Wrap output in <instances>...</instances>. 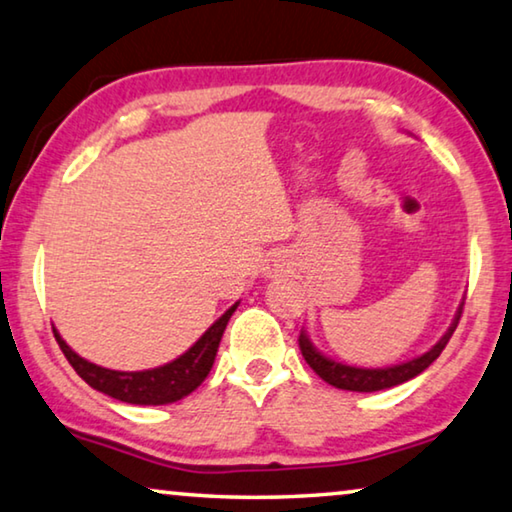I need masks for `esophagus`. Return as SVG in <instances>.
<instances>
[{
    "mask_svg": "<svg viewBox=\"0 0 512 512\" xmlns=\"http://www.w3.org/2000/svg\"><path fill=\"white\" fill-rule=\"evenodd\" d=\"M282 273H289V262H287L285 257L273 255L269 259V264H266V276L276 278V276H282Z\"/></svg>",
    "mask_w": 512,
    "mask_h": 512,
    "instance_id": "1",
    "label": "esophagus"
}]
</instances>
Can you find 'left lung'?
<instances>
[{
	"mask_svg": "<svg viewBox=\"0 0 512 512\" xmlns=\"http://www.w3.org/2000/svg\"><path fill=\"white\" fill-rule=\"evenodd\" d=\"M462 305L457 308V315L453 319V324L448 326V331L444 333V338H441L430 352L411 358L407 363L391 365V368H354V365L333 361V358L317 352V347L312 345L305 331H301L299 335V347L305 363H308L310 368L326 381V384L342 388V391H356V393L384 391V388H393L398 384H404V381L418 377L423 370H427L434 361H437L439 354L444 352V347L448 345V340H451L453 331L457 329V322H460L462 317Z\"/></svg>",
	"mask_w": 512,
	"mask_h": 512,
	"instance_id": "8db88e82",
	"label": "left lung"
}]
</instances>
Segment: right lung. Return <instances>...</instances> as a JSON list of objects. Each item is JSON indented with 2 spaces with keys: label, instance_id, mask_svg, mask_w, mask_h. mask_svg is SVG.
Masks as SVG:
<instances>
[{
  "label": "right lung",
  "instance_id": "obj_1",
  "mask_svg": "<svg viewBox=\"0 0 512 512\" xmlns=\"http://www.w3.org/2000/svg\"><path fill=\"white\" fill-rule=\"evenodd\" d=\"M236 305L239 303H234L223 317H218L186 354L174 358L172 363L160 365V368L140 372L108 370L96 363H89L87 358L78 356L66 345L57 329H52V333H55L61 352L68 358V363L73 365V370L78 372L91 388H96V391L110 395V398L119 402L154 404L156 407V404H170L186 398V395L193 393L195 388L207 379L213 368V361H216L220 338H223L225 326L230 322Z\"/></svg>",
  "mask_w": 512,
  "mask_h": 512
}]
</instances>
